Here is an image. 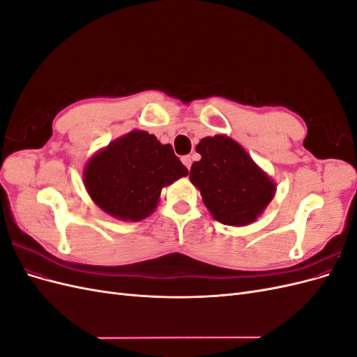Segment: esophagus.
<instances>
[{"instance_id":"esophagus-1","label":"esophagus","mask_w":357,"mask_h":357,"mask_svg":"<svg viewBox=\"0 0 357 357\" xmlns=\"http://www.w3.org/2000/svg\"><path fill=\"white\" fill-rule=\"evenodd\" d=\"M181 162L186 165L188 169H190V167H192V158H190L189 155H188V156H183V158H181Z\"/></svg>"}]
</instances>
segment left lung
<instances>
[{
  "mask_svg": "<svg viewBox=\"0 0 357 357\" xmlns=\"http://www.w3.org/2000/svg\"><path fill=\"white\" fill-rule=\"evenodd\" d=\"M197 152L201 160L192 164L189 178L213 218L228 226L256 222L275 195L274 180L228 135L202 138Z\"/></svg>",
  "mask_w": 357,
  "mask_h": 357,
  "instance_id": "1",
  "label": "left lung"
}]
</instances>
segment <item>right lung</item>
Here are the masks:
<instances>
[{
    "label": "right lung",
    "instance_id": "1",
    "mask_svg": "<svg viewBox=\"0 0 357 357\" xmlns=\"http://www.w3.org/2000/svg\"><path fill=\"white\" fill-rule=\"evenodd\" d=\"M188 174L171 144L134 129L86 162L83 183L104 213L117 220L139 222L156 210L162 189Z\"/></svg>",
    "mask_w": 357,
    "mask_h": 357
}]
</instances>
